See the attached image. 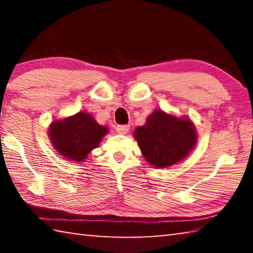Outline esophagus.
<instances>
[{
  "label": "esophagus",
  "mask_w": 253,
  "mask_h": 253,
  "mask_svg": "<svg viewBox=\"0 0 253 253\" xmlns=\"http://www.w3.org/2000/svg\"><path fill=\"white\" fill-rule=\"evenodd\" d=\"M116 131L118 132V134L125 135V134H127L128 131H129V126H128V125H118L116 127Z\"/></svg>",
  "instance_id": "esophagus-1"
}]
</instances>
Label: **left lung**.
<instances>
[{
	"label": "left lung",
	"mask_w": 253,
	"mask_h": 253,
	"mask_svg": "<svg viewBox=\"0 0 253 253\" xmlns=\"http://www.w3.org/2000/svg\"><path fill=\"white\" fill-rule=\"evenodd\" d=\"M134 137L149 164L156 169L172 166L184 160L198 142L195 127L187 117L178 118L155 110Z\"/></svg>",
	"instance_id": "8db88e82"
}]
</instances>
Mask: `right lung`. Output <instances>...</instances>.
Returning a JSON list of instances; mask_svg holds the SVG:
<instances>
[{
    "label": "right lung",
    "mask_w": 253,
    "mask_h": 253,
    "mask_svg": "<svg viewBox=\"0 0 253 253\" xmlns=\"http://www.w3.org/2000/svg\"><path fill=\"white\" fill-rule=\"evenodd\" d=\"M107 132L108 128L99 125L91 115L84 111L54 121L49 127L50 140L55 151L72 162H84Z\"/></svg>",
    "instance_id": "1"
}]
</instances>
